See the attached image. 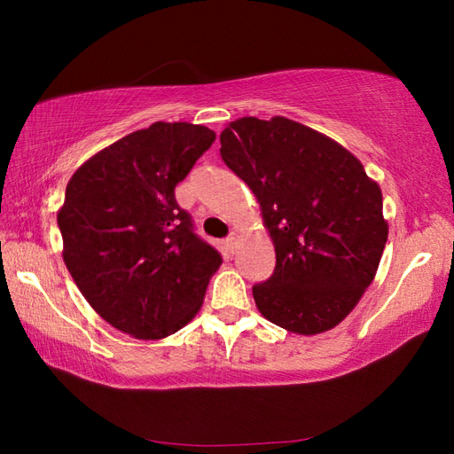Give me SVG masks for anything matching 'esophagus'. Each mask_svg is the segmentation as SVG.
<instances>
[{"label":"esophagus","instance_id":"34e87169","mask_svg":"<svg viewBox=\"0 0 454 454\" xmlns=\"http://www.w3.org/2000/svg\"><path fill=\"white\" fill-rule=\"evenodd\" d=\"M226 246H228L230 252L236 254V249L239 247V236H238V234H232V236H230V238L226 239Z\"/></svg>","mask_w":454,"mask_h":454}]
</instances>
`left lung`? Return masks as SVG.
Instances as JSON below:
<instances>
[{
  "label": "left lung",
  "instance_id": "obj_1",
  "mask_svg": "<svg viewBox=\"0 0 454 454\" xmlns=\"http://www.w3.org/2000/svg\"><path fill=\"white\" fill-rule=\"evenodd\" d=\"M220 156L252 189L277 265L254 286L257 310L298 335L330 332L374 281L388 239L382 191L340 142L286 117H244Z\"/></svg>",
  "mask_w": 454,
  "mask_h": 454
}]
</instances>
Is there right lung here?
Segmentation results:
<instances>
[{
    "label": "right lung",
    "mask_w": 454,
    "mask_h": 454,
    "mask_svg": "<svg viewBox=\"0 0 454 454\" xmlns=\"http://www.w3.org/2000/svg\"><path fill=\"white\" fill-rule=\"evenodd\" d=\"M215 138L200 124L158 121L99 150L67 181L58 208L64 263L93 310L137 340L185 327L222 265L176 200Z\"/></svg>",
    "instance_id": "obj_1"
}]
</instances>
